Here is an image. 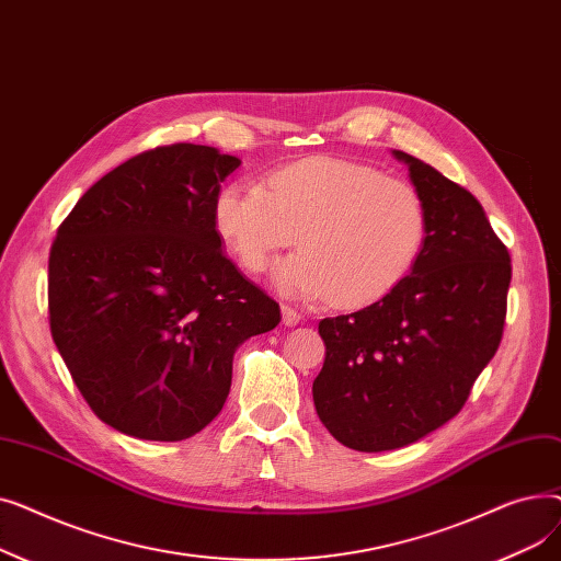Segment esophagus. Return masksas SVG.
<instances>
[{"instance_id":"34e87169","label":"esophagus","mask_w":561,"mask_h":561,"mask_svg":"<svg viewBox=\"0 0 561 561\" xmlns=\"http://www.w3.org/2000/svg\"><path fill=\"white\" fill-rule=\"evenodd\" d=\"M300 320H302V316H300L296 309H290V307H282V322H284L286 328H296Z\"/></svg>"}]
</instances>
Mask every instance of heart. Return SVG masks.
I'll return each instance as SVG.
<instances>
[{
    "mask_svg": "<svg viewBox=\"0 0 561 561\" xmlns=\"http://www.w3.org/2000/svg\"><path fill=\"white\" fill-rule=\"evenodd\" d=\"M214 225L250 273H263L296 241L300 252L275 271L288 298L336 307L381 300L423 250L427 218L416 188L381 170L311 157L273 170L261 184L233 182L214 202Z\"/></svg>",
    "mask_w": 561,
    "mask_h": 561,
    "instance_id": "1",
    "label": "heart"
}]
</instances>
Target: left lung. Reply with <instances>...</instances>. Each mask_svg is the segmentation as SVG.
Returning <instances> with one entry per match:
<instances>
[{"label":"left lung","mask_w":561,"mask_h":561,"mask_svg":"<svg viewBox=\"0 0 561 561\" xmlns=\"http://www.w3.org/2000/svg\"><path fill=\"white\" fill-rule=\"evenodd\" d=\"M427 231L411 273L381 300L320 320L318 419L359 453L404 448L455 419L503 339L512 259L482 204L407 152Z\"/></svg>","instance_id":"8db88e82"}]
</instances>
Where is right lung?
<instances>
[{
	"label": "right lung",
	"mask_w": 561,
	"mask_h": 561,
	"mask_svg": "<svg viewBox=\"0 0 561 561\" xmlns=\"http://www.w3.org/2000/svg\"><path fill=\"white\" fill-rule=\"evenodd\" d=\"M241 159L174 142L104 174L49 252L51 339L95 416L184 440L229 396L233 352L279 325V305L225 256L220 184Z\"/></svg>",
	"instance_id": "1"
}]
</instances>
